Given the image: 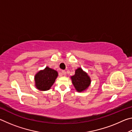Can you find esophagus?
Instances as JSON below:
<instances>
[{
    "mask_svg": "<svg viewBox=\"0 0 132 132\" xmlns=\"http://www.w3.org/2000/svg\"><path fill=\"white\" fill-rule=\"evenodd\" d=\"M62 74L63 76H66V72L64 70H62Z\"/></svg>",
    "mask_w": 132,
    "mask_h": 132,
    "instance_id": "esophagus-1",
    "label": "esophagus"
}]
</instances>
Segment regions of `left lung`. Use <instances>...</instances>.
<instances>
[{"label":"left lung","mask_w":132,"mask_h":132,"mask_svg":"<svg viewBox=\"0 0 132 132\" xmlns=\"http://www.w3.org/2000/svg\"><path fill=\"white\" fill-rule=\"evenodd\" d=\"M71 79L75 89L78 92H82L87 90L91 84L90 77L80 68L75 70V74L71 76Z\"/></svg>","instance_id":"8db88e82"}]
</instances>
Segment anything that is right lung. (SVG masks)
<instances>
[{
	"instance_id": "1",
	"label": "right lung",
	"mask_w": 132,
	"mask_h": 132,
	"mask_svg": "<svg viewBox=\"0 0 132 132\" xmlns=\"http://www.w3.org/2000/svg\"><path fill=\"white\" fill-rule=\"evenodd\" d=\"M58 76L57 71L46 66L45 69L39 71L34 77L35 86L40 91L50 90Z\"/></svg>"
}]
</instances>
